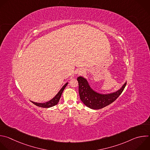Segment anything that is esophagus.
<instances>
[{
	"label": "esophagus",
	"instance_id": "34e87169",
	"mask_svg": "<svg viewBox=\"0 0 150 150\" xmlns=\"http://www.w3.org/2000/svg\"><path fill=\"white\" fill-rule=\"evenodd\" d=\"M83 73H84V71L82 70V69H78V70L77 71V72H76V74H79V75L83 74Z\"/></svg>",
	"mask_w": 150,
	"mask_h": 150
}]
</instances>
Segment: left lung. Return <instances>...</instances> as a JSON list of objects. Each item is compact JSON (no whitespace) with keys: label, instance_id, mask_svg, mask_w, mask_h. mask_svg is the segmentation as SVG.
Returning a JSON list of instances; mask_svg holds the SVG:
<instances>
[{"label":"left lung","instance_id":"obj_1","mask_svg":"<svg viewBox=\"0 0 150 150\" xmlns=\"http://www.w3.org/2000/svg\"><path fill=\"white\" fill-rule=\"evenodd\" d=\"M79 85V94L82 102L93 110L101 109L111 104L118 98L124 91L127 82L117 91L108 94H101L94 91L89 86L87 80L79 76L77 78Z\"/></svg>","mask_w":150,"mask_h":150}]
</instances>
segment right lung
<instances>
[{
    "label": "right lung",
    "mask_w": 150,
    "mask_h": 150,
    "mask_svg": "<svg viewBox=\"0 0 150 150\" xmlns=\"http://www.w3.org/2000/svg\"><path fill=\"white\" fill-rule=\"evenodd\" d=\"M68 82L66 83L63 86V87L61 89V90L58 92V93L55 95V96L50 101H49L46 103H35V102H33V101H31V102L33 104H35V105H36L38 107H42V108H50V107H54V106L56 105L59 103V99L61 98L62 93L64 89L65 88V87L68 85Z\"/></svg>",
    "instance_id": "obj_1"
}]
</instances>
